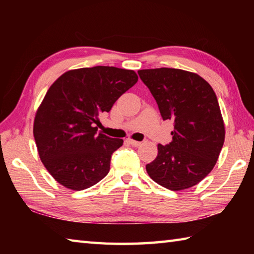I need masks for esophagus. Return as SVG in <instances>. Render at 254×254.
<instances>
[{
	"label": "esophagus",
	"instance_id": "esophagus-1",
	"mask_svg": "<svg viewBox=\"0 0 254 254\" xmlns=\"http://www.w3.org/2000/svg\"><path fill=\"white\" fill-rule=\"evenodd\" d=\"M127 143L130 144V145H132V146H134V147H137V146H139V145H141V142L134 141V139H131V138L127 139Z\"/></svg>",
	"mask_w": 254,
	"mask_h": 254
}]
</instances>
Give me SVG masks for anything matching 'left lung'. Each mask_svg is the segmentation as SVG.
Instances as JSON below:
<instances>
[{
	"instance_id": "left-lung-1",
	"label": "left lung",
	"mask_w": 254,
	"mask_h": 254,
	"mask_svg": "<svg viewBox=\"0 0 254 254\" xmlns=\"http://www.w3.org/2000/svg\"><path fill=\"white\" fill-rule=\"evenodd\" d=\"M157 102L163 120L174 121L172 141L158 144L146 171L159 186L181 191L201 182L218 159L225 126L216 94L195 73L179 68L137 72Z\"/></svg>"
}]
</instances>
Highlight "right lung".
Listing matches in <instances>:
<instances>
[{"instance_id": "1", "label": "right lung", "mask_w": 254, "mask_h": 254, "mask_svg": "<svg viewBox=\"0 0 254 254\" xmlns=\"http://www.w3.org/2000/svg\"><path fill=\"white\" fill-rule=\"evenodd\" d=\"M137 79L132 69L94 66L67 71L50 86L36 112L34 136L42 164L60 185L80 191L108 175L123 139L97 133L96 124Z\"/></svg>"}]
</instances>
